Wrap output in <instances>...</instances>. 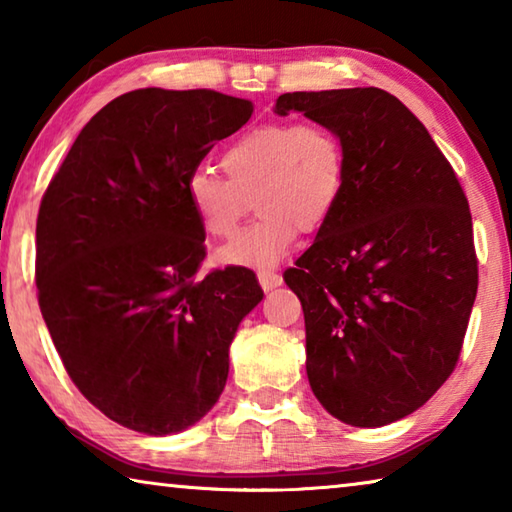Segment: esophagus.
<instances>
[{
	"mask_svg": "<svg viewBox=\"0 0 512 512\" xmlns=\"http://www.w3.org/2000/svg\"><path fill=\"white\" fill-rule=\"evenodd\" d=\"M257 280H259V284H262L264 291H273L282 284V275L273 273V271H259Z\"/></svg>",
	"mask_w": 512,
	"mask_h": 512,
	"instance_id": "esophagus-1",
	"label": "esophagus"
}]
</instances>
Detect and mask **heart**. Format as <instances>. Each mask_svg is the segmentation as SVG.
I'll return each instance as SVG.
<instances>
[{"label": "heart", "instance_id": "obj_1", "mask_svg": "<svg viewBox=\"0 0 512 512\" xmlns=\"http://www.w3.org/2000/svg\"><path fill=\"white\" fill-rule=\"evenodd\" d=\"M223 171L187 176L185 196L212 237H230L255 198L257 221L216 250L223 266L268 268L291 253L298 232L318 230L341 201L345 149L341 137L318 121L262 124L225 149Z\"/></svg>", "mask_w": 512, "mask_h": 512}]
</instances>
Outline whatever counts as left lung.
Returning a JSON list of instances; mask_svg holds the SVG:
<instances>
[{
	"label": "left lung",
	"instance_id": "1",
	"mask_svg": "<svg viewBox=\"0 0 512 512\" xmlns=\"http://www.w3.org/2000/svg\"><path fill=\"white\" fill-rule=\"evenodd\" d=\"M339 133L345 185L296 268L307 377L329 415L384 427L418 411L461 354L476 298L472 216L452 164L404 103L379 88L287 92Z\"/></svg>",
	"mask_w": 512,
	"mask_h": 512
}]
</instances>
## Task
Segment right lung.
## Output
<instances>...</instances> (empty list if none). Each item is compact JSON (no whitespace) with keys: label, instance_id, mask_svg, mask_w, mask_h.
Segmentation results:
<instances>
[{"label":"right lung","instance_id":"right-lung-1","mask_svg":"<svg viewBox=\"0 0 512 512\" xmlns=\"http://www.w3.org/2000/svg\"><path fill=\"white\" fill-rule=\"evenodd\" d=\"M253 101L144 88L112 99L42 196L36 284L67 375L121 427L169 436L223 393L230 343L264 298L253 271L196 277L205 230L187 176Z\"/></svg>","mask_w":512,"mask_h":512}]
</instances>
